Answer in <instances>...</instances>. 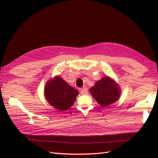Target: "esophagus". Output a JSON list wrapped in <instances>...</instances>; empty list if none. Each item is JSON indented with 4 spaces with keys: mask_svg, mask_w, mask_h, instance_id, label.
<instances>
[{
    "mask_svg": "<svg viewBox=\"0 0 158 158\" xmlns=\"http://www.w3.org/2000/svg\"><path fill=\"white\" fill-rule=\"evenodd\" d=\"M80 93H81L83 95L87 94H88V89H87L86 88H83L81 89V90H80Z\"/></svg>",
    "mask_w": 158,
    "mask_h": 158,
    "instance_id": "1",
    "label": "esophagus"
}]
</instances>
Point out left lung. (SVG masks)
Here are the masks:
<instances>
[{
	"label": "left lung",
	"instance_id": "obj_1",
	"mask_svg": "<svg viewBox=\"0 0 158 158\" xmlns=\"http://www.w3.org/2000/svg\"><path fill=\"white\" fill-rule=\"evenodd\" d=\"M90 93L99 105L109 106L115 102L120 96L119 88L108 77H103L89 89Z\"/></svg>",
	"mask_w": 158,
	"mask_h": 158
}]
</instances>
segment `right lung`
I'll use <instances>...</instances> for the list:
<instances>
[{"label":"right lung","mask_w":158,"mask_h":158,"mask_svg":"<svg viewBox=\"0 0 158 158\" xmlns=\"http://www.w3.org/2000/svg\"><path fill=\"white\" fill-rule=\"evenodd\" d=\"M79 92L61 77H56L45 85V96L50 105L60 110L69 109L75 102Z\"/></svg>","instance_id":"1"}]
</instances>
